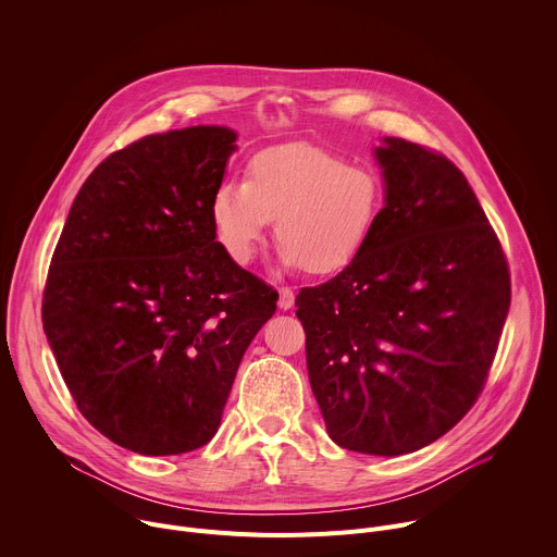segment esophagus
Returning <instances> with one entry per match:
<instances>
[{"label": "esophagus", "mask_w": 557, "mask_h": 557, "mask_svg": "<svg viewBox=\"0 0 557 557\" xmlns=\"http://www.w3.org/2000/svg\"><path fill=\"white\" fill-rule=\"evenodd\" d=\"M293 304H295V293H293V288H280L277 306H280L282 310H288V308H293Z\"/></svg>", "instance_id": "1"}]
</instances>
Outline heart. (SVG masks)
Masks as SVG:
<instances>
[{"label":"heart","instance_id":"b5f03b06","mask_svg":"<svg viewBox=\"0 0 557 557\" xmlns=\"http://www.w3.org/2000/svg\"><path fill=\"white\" fill-rule=\"evenodd\" d=\"M381 211L376 176L310 143L258 151L243 183H222L209 215L224 253L249 264L275 220L280 262L312 275H333L366 249Z\"/></svg>","mask_w":557,"mask_h":557}]
</instances>
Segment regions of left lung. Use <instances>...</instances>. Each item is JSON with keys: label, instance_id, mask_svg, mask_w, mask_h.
<instances>
[{"label": "left lung", "instance_id": "left-lung-1", "mask_svg": "<svg viewBox=\"0 0 557 557\" xmlns=\"http://www.w3.org/2000/svg\"><path fill=\"white\" fill-rule=\"evenodd\" d=\"M383 209L361 256L301 288L310 387L329 436L372 456L417 451L479 399L509 312L505 253L462 172L385 136Z\"/></svg>", "mask_w": 557, "mask_h": 557}]
</instances>
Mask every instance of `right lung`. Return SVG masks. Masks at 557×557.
Instances as JSON below:
<instances>
[{"label": "right lung", "mask_w": 557, "mask_h": 557, "mask_svg": "<svg viewBox=\"0 0 557 557\" xmlns=\"http://www.w3.org/2000/svg\"><path fill=\"white\" fill-rule=\"evenodd\" d=\"M237 134L196 125L114 151L78 189L44 290L72 399L116 445H207L277 293L215 243L209 215Z\"/></svg>", "instance_id": "obj_1"}]
</instances>
